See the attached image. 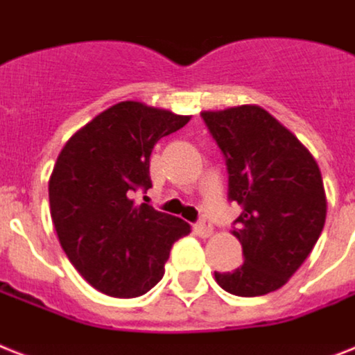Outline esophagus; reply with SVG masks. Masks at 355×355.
Segmentation results:
<instances>
[{"instance_id":"obj_1","label":"esophagus","mask_w":355,"mask_h":355,"mask_svg":"<svg viewBox=\"0 0 355 355\" xmlns=\"http://www.w3.org/2000/svg\"><path fill=\"white\" fill-rule=\"evenodd\" d=\"M195 230H197V233L200 237H209L213 233V226L207 218H200L197 223V226H195Z\"/></svg>"}]
</instances>
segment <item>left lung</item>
Returning <instances> with one entry per match:
<instances>
[{"instance_id": "8db88e82", "label": "left lung", "mask_w": 355, "mask_h": 355, "mask_svg": "<svg viewBox=\"0 0 355 355\" xmlns=\"http://www.w3.org/2000/svg\"><path fill=\"white\" fill-rule=\"evenodd\" d=\"M200 116L226 158L227 198L243 209L233 235L243 244L244 264L215 272V281L239 297L275 292L306 261L324 226L327 195L318 162L257 105Z\"/></svg>"}]
</instances>
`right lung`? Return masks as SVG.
<instances>
[{
    "instance_id": "obj_1",
    "label": "right lung",
    "mask_w": 355,
    "mask_h": 355,
    "mask_svg": "<svg viewBox=\"0 0 355 355\" xmlns=\"http://www.w3.org/2000/svg\"><path fill=\"white\" fill-rule=\"evenodd\" d=\"M189 116L120 102L69 138L49 180L51 217L78 273L111 297H138L164 277L171 246L191 232L182 218L135 204L148 191L149 157ZM146 200V197H144Z\"/></svg>"
}]
</instances>
